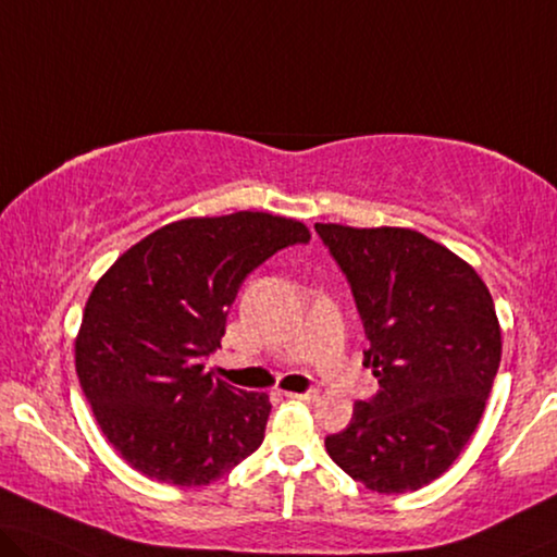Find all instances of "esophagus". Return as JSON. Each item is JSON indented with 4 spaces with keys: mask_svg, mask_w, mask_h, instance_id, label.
<instances>
[{
    "mask_svg": "<svg viewBox=\"0 0 557 557\" xmlns=\"http://www.w3.org/2000/svg\"><path fill=\"white\" fill-rule=\"evenodd\" d=\"M289 400H297V403H312L314 397H318V393L314 389H310V393H285Z\"/></svg>",
    "mask_w": 557,
    "mask_h": 557,
    "instance_id": "1",
    "label": "esophagus"
}]
</instances>
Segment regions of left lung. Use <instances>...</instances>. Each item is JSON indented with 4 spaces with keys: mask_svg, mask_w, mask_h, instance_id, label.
Masks as SVG:
<instances>
[{
    "mask_svg": "<svg viewBox=\"0 0 557 557\" xmlns=\"http://www.w3.org/2000/svg\"><path fill=\"white\" fill-rule=\"evenodd\" d=\"M358 305L364 368L380 389L358 400L327 455L368 491L400 495L458 460L483 418L500 325L478 272L414 230L314 225Z\"/></svg>",
    "mask_w": 557,
    "mask_h": 557,
    "instance_id": "obj_1",
    "label": "left lung"
}]
</instances>
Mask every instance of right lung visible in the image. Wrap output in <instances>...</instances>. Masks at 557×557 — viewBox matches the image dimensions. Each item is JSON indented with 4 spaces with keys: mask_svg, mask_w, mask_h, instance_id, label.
<instances>
[{
    "mask_svg": "<svg viewBox=\"0 0 557 557\" xmlns=\"http://www.w3.org/2000/svg\"><path fill=\"white\" fill-rule=\"evenodd\" d=\"M270 212L193 218L129 247L89 295L74 345L95 418L132 468L170 485H210L257 450L270 397L207 372L227 312L252 270L307 245Z\"/></svg>",
    "mask_w": 557,
    "mask_h": 557,
    "instance_id": "1",
    "label": "right lung"
}]
</instances>
